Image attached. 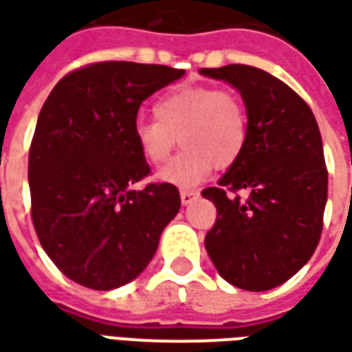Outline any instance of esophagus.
<instances>
[{
    "mask_svg": "<svg viewBox=\"0 0 352 352\" xmlns=\"http://www.w3.org/2000/svg\"><path fill=\"white\" fill-rule=\"evenodd\" d=\"M198 196H200L198 190H181V201H183L184 206H186V204H190L192 200H196Z\"/></svg>",
    "mask_w": 352,
    "mask_h": 352,
    "instance_id": "34e87169",
    "label": "esophagus"
}]
</instances>
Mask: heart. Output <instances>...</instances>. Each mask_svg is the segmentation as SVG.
<instances>
[{
  "instance_id": "obj_1",
  "label": "heart",
  "mask_w": 352,
  "mask_h": 352,
  "mask_svg": "<svg viewBox=\"0 0 352 352\" xmlns=\"http://www.w3.org/2000/svg\"><path fill=\"white\" fill-rule=\"evenodd\" d=\"M154 120H139L133 137L141 156L151 166H164L183 146L168 168L164 183L188 188L210 173L211 166L227 169L242 158L248 146L250 118L244 99L230 89L190 85L164 95L152 108Z\"/></svg>"
}]
</instances>
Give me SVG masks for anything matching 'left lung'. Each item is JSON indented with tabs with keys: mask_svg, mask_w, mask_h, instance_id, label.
I'll list each match as a JSON object with an SVG mask.
<instances>
[{
	"mask_svg": "<svg viewBox=\"0 0 352 352\" xmlns=\"http://www.w3.org/2000/svg\"><path fill=\"white\" fill-rule=\"evenodd\" d=\"M200 72L234 85L250 118L242 158L217 186L201 190L217 208L204 244L232 286L272 289L311 259L320 240L328 198L320 129L296 91L261 68L227 65Z\"/></svg>",
	"mask_w": 352,
	"mask_h": 352,
	"instance_id": "left-lung-1",
	"label": "left lung"
}]
</instances>
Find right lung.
<instances>
[{
	"label": "right lung",
	"mask_w": 352,
	"mask_h": 352,
	"mask_svg": "<svg viewBox=\"0 0 352 352\" xmlns=\"http://www.w3.org/2000/svg\"><path fill=\"white\" fill-rule=\"evenodd\" d=\"M184 70L127 60L66 74L39 112L28 154L32 223L51 261L91 289L137 278L181 208L175 184L151 175L133 137L137 112Z\"/></svg>",
	"instance_id": "obj_1"
}]
</instances>
